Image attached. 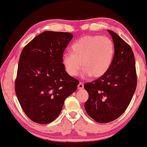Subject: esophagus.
<instances>
[{
    "label": "esophagus",
    "instance_id": "obj_1",
    "mask_svg": "<svg viewBox=\"0 0 147 147\" xmlns=\"http://www.w3.org/2000/svg\"><path fill=\"white\" fill-rule=\"evenodd\" d=\"M78 89H79V90L84 89V84L82 83V82H80V84H78Z\"/></svg>",
    "mask_w": 147,
    "mask_h": 147
}]
</instances>
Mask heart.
I'll use <instances>...</instances> for the list:
<instances>
[{"label":"heart","mask_w":147,"mask_h":147,"mask_svg":"<svg viewBox=\"0 0 147 147\" xmlns=\"http://www.w3.org/2000/svg\"><path fill=\"white\" fill-rule=\"evenodd\" d=\"M71 50L62 57L65 71L71 76H78L82 66L84 78L101 77L109 69L114 55L113 41L100 35L80 38L72 44Z\"/></svg>","instance_id":"obj_1"}]
</instances>
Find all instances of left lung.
Listing matches in <instances>:
<instances>
[{
  "mask_svg": "<svg viewBox=\"0 0 147 147\" xmlns=\"http://www.w3.org/2000/svg\"><path fill=\"white\" fill-rule=\"evenodd\" d=\"M114 45V55L108 71L98 80L84 84L89 94L84 104L87 114L99 123H108L128 108L136 88L133 51L121 37L108 30Z\"/></svg>",
  "mask_w": 147,
  "mask_h": 147,
  "instance_id": "obj_1",
  "label": "left lung"
}]
</instances>
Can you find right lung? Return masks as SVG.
<instances>
[{
	"mask_svg": "<svg viewBox=\"0 0 147 147\" xmlns=\"http://www.w3.org/2000/svg\"><path fill=\"white\" fill-rule=\"evenodd\" d=\"M73 38L70 33L44 31L22 51L15 80V92L22 109L33 122L53 121L64 101L76 92L79 81L65 71L64 50Z\"/></svg>",
	"mask_w": 147,
	"mask_h": 147,
	"instance_id": "right-lung-1",
	"label": "right lung"
}]
</instances>
